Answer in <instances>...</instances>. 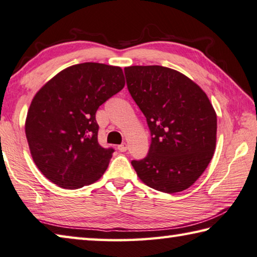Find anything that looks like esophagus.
Masks as SVG:
<instances>
[{
    "label": "esophagus",
    "instance_id": "1",
    "mask_svg": "<svg viewBox=\"0 0 257 257\" xmlns=\"http://www.w3.org/2000/svg\"><path fill=\"white\" fill-rule=\"evenodd\" d=\"M117 149H118L120 152H125L126 150H127V145H126V143H123V145L117 147Z\"/></svg>",
    "mask_w": 257,
    "mask_h": 257
}]
</instances>
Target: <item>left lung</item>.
<instances>
[{
    "mask_svg": "<svg viewBox=\"0 0 257 257\" xmlns=\"http://www.w3.org/2000/svg\"><path fill=\"white\" fill-rule=\"evenodd\" d=\"M133 100L151 133L149 154L132 160L151 188L177 193L194 184L212 159L217 114L208 96L181 72L160 65L124 69Z\"/></svg>",
    "mask_w": 257,
    "mask_h": 257,
    "instance_id": "1",
    "label": "left lung"
}]
</instances>
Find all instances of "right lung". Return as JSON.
<instances>
[{"instance_id": "1", "label": "right lung", "mask_w": 257, "mask_h": 257, "mask_svg": "<svg viewBox=\"0 0 257 257\" xmlns=\"http://www.w3.org/2000/svg\"><path fill=\"white\" fill-rule=\"evenodd\" d=\"M124 85L120 67L88 62L61 71L36 93L25 128L45 177L75 190L102 176L114 149L98 143L96 111Z\"/></svg>"}]
</instances>
